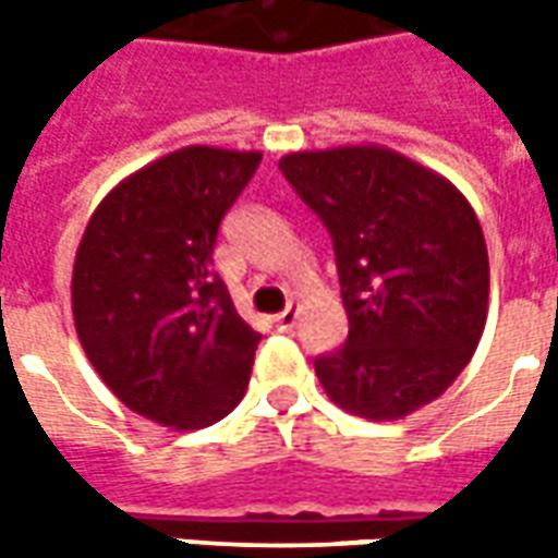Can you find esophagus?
Returning a JSON list of instances; mask_svg holds the SVG:
<instances>
[{
    "instance_id": "esophagus-1",
    "label": "esophagus",
    "mask_w": 558,
    "mask_h": 558,
    "mask_svg": "<svg viewBox=\"0 0 558 558\" xmlns=\"http://www.w3.org/2000/svg\"><path fill=\"white\" fill-rule=\"evenodd\" d=\"M295 323H299V307H292V304L283 311V314L275 316V326H278V331H292Z\"/></svg>"
}]
</instances>
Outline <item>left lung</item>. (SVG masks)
<instances>
[{
	"label": "left lung",
	"instance_id": "1",
	"mask_svg": "<svg viewBox=\"0 0 558 558\" xmlns=\"http://www.w3.org/2000/svg\"><path fill=\"white\" fill-rule=\"evenodd\" d=\"M278 167L331 235L350 316L347 343L314 359L326 395L371 421L421 410L487 323L490 263L466 196L379 146L292 151Z\"/></svg>",
	"mask_w": 558,
	"mask_h": 558
}]
</instances>
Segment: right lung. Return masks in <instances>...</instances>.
<instances>
[{
	"instance_id": "1",
	"label": "right lung",
	"mask_w": 558,
	"mask_h": 558,
	"mask_svg": "<svg viewBox=\"0 0 558 558\" xmlns=\"http://www.w3.org/2000/svg\"><path fill=\"white\" fill-rule=\"evenodd\" d=\"M259 151L187 146L116 184L74 263V326L128 410L172 430L230 415L259 335L235 314L211 254Z\"/></svg>"
}]
</instances>
